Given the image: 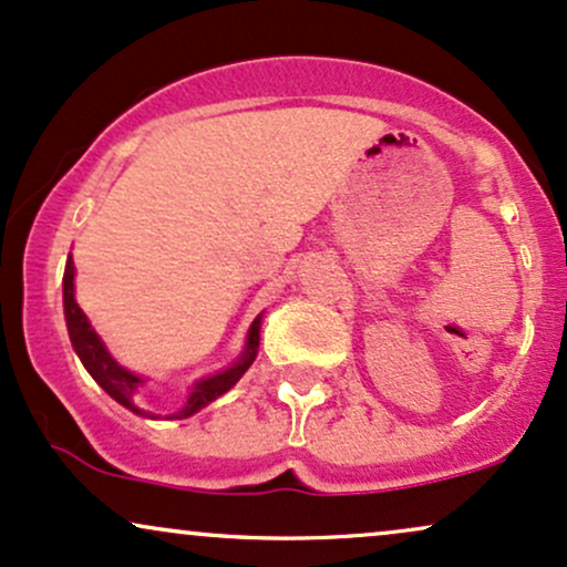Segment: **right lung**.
<instances>
[{"label":"right lung","mask_w":567,"mask_h":567,"mask_svg":"<svg viewBox=\"0 0 567 567\" xmlns=\"http://www.w3.org/2000/svg\"><path fill=\"white\" fill-rule=\"evenodd\" d=\"M73 276H76V268H73V259L69 255V262H65V272H63V312H65V326H69L71 344L73 350H76L79 361L84 363V369L90 371V377L95 379L100 388L109 392L113 401L122 403L124 409L132 411V414L151 416L148 411H143L140 405H135V392L145 384V377L124 369V365L111 355L103 339H100L97 331L92 329L90 318H86L84 310L76 305V297H73ZM259 329H262V312H259L249 326V334H246L241 355H238L228 369L193 382L188 401H185L183 409L175 411V414H169V419H188L193 414H198L202 409H206L212 401H217L219 395H225V392H228L233 384L249 371V365L255 363L257 350H259Z\"/></svg>","instance_id":"1"}]
</instances>
